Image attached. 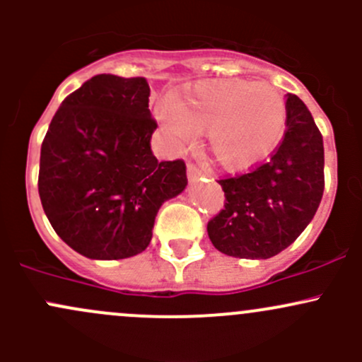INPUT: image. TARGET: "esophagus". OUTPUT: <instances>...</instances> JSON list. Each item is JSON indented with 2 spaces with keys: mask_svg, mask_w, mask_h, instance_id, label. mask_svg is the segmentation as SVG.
Instances as JSON below:
<instances>
[{
  "mask_svg": "<svg viewBox=\"0 0 362 362\" xmlns=\"http://www.w3.org/2000/svg\"><path fill=\"white\" fill-rule=\"evenodd\" d=\"M203 177V171L199 170L198 166H194V164H187V178L191 182L194 180H199V178Z\"/></svg>",
  "mask_w": 362,
  "mask_h": 362,
  "instance_id": "esophagus-1",
  "label": "esophagus"
}]
</instances>
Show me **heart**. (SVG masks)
<instances>
[{
    "instance_id": "1",
    "label": "heart",
    "mask_w": 362,
    "mask_h": 362,
    "mask_svg": "<svg viewBox=\"0 0 362 362\" xmlns=\"http://www.w3.org/2000/svg\"><path fill=\"white\" fill-rule=\"evenodd\" d=\"M158 119L175 144H189L196 131H206L218 164L245 171L275 151L287 108L282 94L268 83L221 80L199 83L177 105H164Z\"/></svg>"
}]
</instances>
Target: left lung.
<instances>
[{
    "instance_id": "1",
    "label": "left lung",
    "mask_w": 362,
    "mask_h": 362,
    "mask_svg": "<svg viewBox=\"0 0 362 362\" xmlns=\"http://www.w3.org/2000/svg\"><path fill=\"white\" fill-rule=\"evenodd\" d=\"M286 134L268 163L218 184L224 210L206 226L218 252L269 259L312 222L324 192V144L306 105L287 94Z\"/></svg>"
}]
</instances>
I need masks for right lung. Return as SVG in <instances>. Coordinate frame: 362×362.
<instances>
[{
  "label": "right lung",
  "mask_w": 362,
  "mask_h": 362,
  "mask_svg": "<svg viewBox=\"0 0 362 362\" xmlns=\"http://www.w3.org/2000/svg\"><path fill=\"white\" fill-rule=\"evenodd\" d=\"M147 80L101 73L61 103L40 154L38 192L59 238L96 261L148 247L160 204L187 187L184 160H158Z\"/></svg>",
  "instance_id": "right-lung-1"
}]
</instances>
